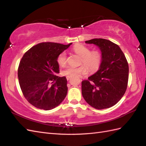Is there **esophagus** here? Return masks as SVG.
I'll return each instance as SVG.
<instances>
[{"instance_id":"obj_1","label":"esophagus","mask_w":146,"mask_h":146,"mask_svg":"<svg viewBox=\"0 0 146 146\" xmlns=\"http://www.w3.org/2000/svg\"><path fill=\"white\" fill-rule=\"evenodd\" d=\"M69 78H70V77H69V76H67V77H66V79H67L68 80H69Z\"/></svg>"}]
</instances>
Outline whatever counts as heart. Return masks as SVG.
<instances>
[{
  "label": "heart",
  "mask_w": 146,
  "mask_h": 146,
  "mask_svg": "<svg viewBox=\"0 0 146 146\" xmlns=\"http://www.w3.org/2000/svg\"><path fill=\"white\" fill-rule=\"evenodd\" d=\"M72 50L81 56L80 64H83L79 67L68 66L63 70L64 76L69 77H80L86 74L88 72V67L90 71L94 72L100 68L102 63V55L98 50H92L86 46L77 44L72 47ZM56 61L60 66H64L68 61L67 54L65 52L60 53L57 56ZM87 67H86V66Z\"/></svg>",
  "instance_id": "b5f03b06"
}]
</instances>
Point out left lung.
<instances>
[{
	"mask_svg": "<svg viewBox=\"0 0 146 146\" xmlns=\"http://www.w3.org/2000/svg\"><path fill=\"white\" fill-rule=\"evenodd\" d=\"M86 43L98 46L102 52L99 70L82 82V93L86 102L94 108H108L116 105L124 95L129 80V64L116 44L96 38Z\"/></svg>",
	"mask_w": 146,
	"mask_h": 146,
	"instance_id": "8db88e82",
	"label": "left lung"
}]
</instances>
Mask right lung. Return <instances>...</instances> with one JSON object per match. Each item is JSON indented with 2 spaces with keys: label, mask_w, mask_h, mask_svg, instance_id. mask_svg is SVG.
<instances>
[{
  "label": "right lung",
  "mask_w": 146,
  "mask_h": 146,
  "mask_svg": "<svg viewBox=\"0 0 146 146\" xmlns=\"http://www.w3.org/2000/svg\"><path fill=\"white\" fill-rule=\"evenodd\" d=\"M57 42H41L31 47L21 58L17 69L19 83L25 99L39 109L49 110L59 105L68 92L66 77L56 61L70 46Z\"/></svg>",
  "instance_id": "right-lung-1"
}]
</instances>
